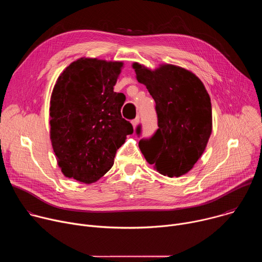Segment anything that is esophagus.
<instances>
[{
	"label": "esophagus",
	"instance_id": "1",
	"mask_svg": "<svg viewBox=\"0 0 262 262\" xmlns=\"http://www.w3.org/2000/svg\"><path fill=\"white\" fill-rule=\"evenodd\" d=\"M138 123H139V117H138V118H136V119H134V120L132 121V124H133V127H134V129L137 127Z\"/></svg>",
	"mask_w": 262,
	"mask_h": 262
}]
</instances>
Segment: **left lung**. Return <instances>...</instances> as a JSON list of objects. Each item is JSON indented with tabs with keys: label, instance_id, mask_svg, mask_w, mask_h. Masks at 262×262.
Masks as SVG:
<instances>
[{
	"label": "left lung",
	"instance_id": "8db88e82",
	"mask_svg": "<svg viewBox=\"0 0 262 262\" xmlns=\"http://www.w3.org/2000/svg\"><path fill=\"white\" fill-rule=\"evenodd\" d=\"M136 78L156 101L159 129L139 147L146 161L169 177L191 171L212 130L210 97L196 74L172 64L157 69L133 63ZM140 134V126L137 128Z\"/></svg>",
	"mask_w": 262,
	"mask_h": 262
}]
</instances>
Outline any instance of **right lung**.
I'll return each mask as SVG.
<instances>
[{"mask_svg":"<svg viewBox=\"0 0 262 262\" xmlns=\"http://www.w3.org/2000/svg\"><path fill=\"white\" fill-rule=\"evenodd\" d=\"M123 62L80 58L59 76L50 101V137L65 177L89 184L114 164L133 134L122 118L123 93L114 92Z\"/></svg>","mask_w":262,"mask_h":262,"instance_id":"add662e5","label":"right lung"}]
</instances>
